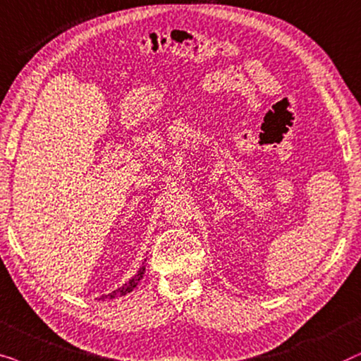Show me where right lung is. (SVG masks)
I'll return each mask as SVG.
<instances>
[{
	"mask_svg": "<svg viewBox=\"0 0 361 361\" xmlns=\"http://www.w3.org/2000/svg\"><path fill=\"white\" fill-rule=\"evenodd\" d=\"M145 261H147V259H145ZM143 272H145V262L142 264V267L138 269V272L130 279V281L127 282V284H123L122 287H118V289H115L114 292H110V294H107V295H100L99 299H100V300H104V299H115V297H122V295L130 294V292L138 286V282L142 281Z\"/></svg>",
	"mask_w": 361,
	"mask_h": 361,
	"instance_id": "right-lung-1",
	"label": "right lung"
}]
</instances>
